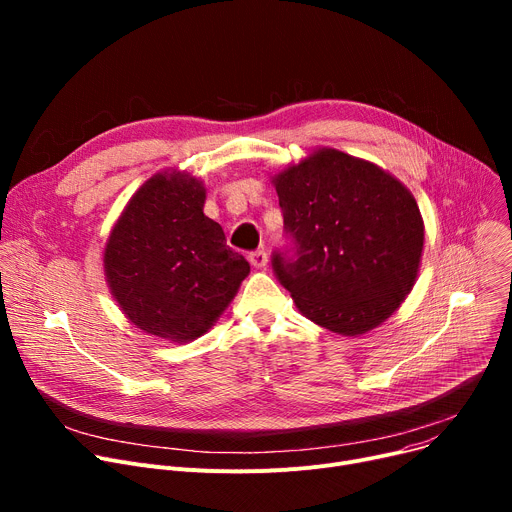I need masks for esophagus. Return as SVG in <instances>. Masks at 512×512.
<instances>
[{
	"label": "esophagus",
	"instance_id": "1",
	"mask_svg": "<svg viewBox=\"0 0 512 512\" xmlns=\"http://www.w3.org/2000/svg\"><path fill=\"white\" fill-rule=\"evenodd\" d=\"M249 263L255 267V270H263V267L267 265V253H265L263 249L253 251V253L249 255Z\"/></svg>",
	"mask_w": 512,
	"mask_h": 512
}]
</instances>
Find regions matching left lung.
Returning a JSON list of instances; mask_svg holds the SVG:
<instances>
[{"instance_id": "8db88e82", "label": "left lung", "mask_w": 512, "mask_h": 512, "mask_svg": "<svg viewBox=\"0 0 512 512\" xmlns=\"http://www.w3.org/2000/svg\"><path fill=\"white\" fill-rule=\"evenodd\" d=\"M272 178L297 259L274 272L297 309L340 336H361L413 290L425 226L409 188L373 161L317 147Z\"/></svg>"}]
</instances>
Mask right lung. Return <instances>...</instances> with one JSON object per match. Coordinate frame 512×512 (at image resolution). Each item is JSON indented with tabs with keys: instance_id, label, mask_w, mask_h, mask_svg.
Returning <instances> with one entry per match:
<instances>
[{
	"instance_id": "obj_1",
	"label": "right lung",
	"mask_w": 512,
	"mask_h": 512,
	"mask_svg": "<svg viewBox=\"0 0 512 512\" xmlns=\"http://www.w3.org/2000/svg\"><path fill=\"white\" fill-rule=\"evenodd\" d=\"M205 199L191 172H155L128 199L103 249L105 282L126 319L176 344L211 330L251 272L203 213Z\"/></svg>"
}]
</instances>
